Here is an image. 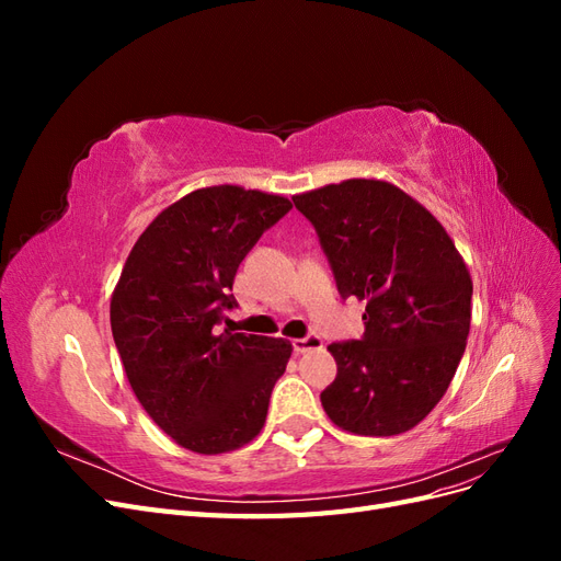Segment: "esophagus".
<instances>
[{"instance_id": "34e87169", "label": "esophagus", "mask_w": 561, "mask_h": 561, "mask_svg": "<svg viewBox=\"0 0 561 561\" xmlns=\"http://www.w3.org/2000/svg\"><path fill=\"white\" fill-rule=\"evenodd\" d=\"M293 348H295V353L318 351V348H322V339H320V336H316V334H309V336H304V339H295V342H293Z\"/></svg>"}]
</instances>
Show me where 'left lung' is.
Returning a JSON list of instances; mask_svg holds the SVG:
<instances>
[{"label":"left lung","mask_w":561,"mask_h":561,"mask_svg":"<svg viewBox=\"0 0 561 561\" xmlns=\"http://www.w3.org/2000/svg\"><path fill=\"white\" fill-rule=\"evenodd\" d=\"M342 297L365 301L360 342L330 344L322 410L353 435L412 431L443 400L470 332L472 280L445 227L400 186L351 178L293 196Z\"/></svg>","instance_id":"8db88e82"}]
</instances>
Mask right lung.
Returning <instances> with one entry per match:
<instances>
[{
    "mask_svg": "<svg viewBox=\"0 0 561 561\" xmlns=\"http://www.w3.org/2000/svg\"><path fill=\"white\" fill-rule=\"evenodd\" d=\"M290 208L239 184L186 194L140 233L112 293V334L135 398L194 454L241 449L264 428L293 344L217 334V322L236 307V268Z\"/></svg>",
    "mask_w": 561,
    "mask_h": 561,
    "instance_id": "add662e5",
    "label": "right lung"
}]
</instances>
